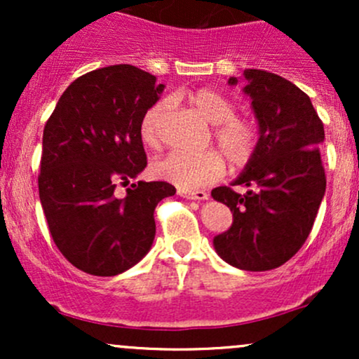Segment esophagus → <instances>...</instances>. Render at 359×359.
I'll list each match as a JSON object with an SVG mask.
<instances>
[{"mask_svg": "<svg viewBox=\"0 0 359 359\" xmlns=\"http://www.w3.org/2000/svg\"><path fill=\"white\" fill-rule=\"evenodd\" d=\"M179 196L185 197V199H192V201H205L209 194L204 191H185V189H179Z\"/></svg>", "mask_w": 359, "mask_h": 359, "instance_id": "34e87169", "label": "esophagus"}]
</instances>
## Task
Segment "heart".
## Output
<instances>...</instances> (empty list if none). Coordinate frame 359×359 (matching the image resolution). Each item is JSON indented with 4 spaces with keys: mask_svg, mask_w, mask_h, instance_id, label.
I'll list each match as a JSON object with an SVG mask.
<instances>
[{
    "mask_svg": "<svg viewBox=\"0 0 359 359\" xmlns=\"http://www.w3.org/2000/svg\"><path fill=\"white\" fill-rule=\"evenodd\" d=\"M192 108L212 126V140L219 151L234 168L245 167L253 158L258 147V128L248 118L234 116L236 106L224 94L209 88H201L189 94ZM168 101H156L143 113L140 121V137L147 147L160 143V130L167 116ZM154 174L160 179L179 185L185 191L216 182L224 172V162L216 151L185 154L170 151L154 162Z\"/></svg>",
    "mask_w": 359,
    "mask_h": 359,
    "instance_id": "obj_1",
    "label": "heart"
}]
</instances>
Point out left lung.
Wrapping results in <instances>:
<instances>
[{"mask_svg":"<svg viewBox=\"0 0 359 359\" xmlns=\"http://www.w3.org/2000/svg\"><path fill=\"white\" fill-rule=\"evenodd\" d=\"M241 79L257 118L258 147L231 184L250 191L212 189L214 199L233 212V224L212 245L231 266L263 271L294 257L314 226L325 192L324 125L311 97L290 81L258 69H246ZM238 82L229 77L228 84Z\"/></svg>","mask_w":359,"mask_h":359,"instance_id":"8db88e82","label":"left lung"}]
</instances>
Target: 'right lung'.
Masks as SVG:
<instances>
[{"mask_svg": "<svg viewBox=\"0 0 359 359\" xmlns=\"http://www.w3.org/2000/svg\"><path fill=\"white\" fill-rule=\"evenodd\" d=\"M163 88L135 65L97 69L64 90L43 128L40 203L57 248L86 273L113 277L142 262L156 204L175 194L167 182L140 180L114 196L119 180L145 170L140 121Z\"/></svg>", "mask_w": 359, "mask_h": 359, "instance_id": "right-lung-1", "label": "right lung"}]
</instances>
